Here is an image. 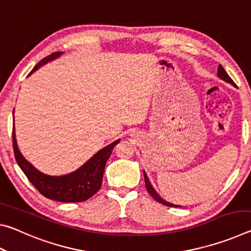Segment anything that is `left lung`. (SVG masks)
Returning a JSON list of instances; mask_svg holds the SVG:
<instances>
[{
	"instance_id": "left-lung-1",
	"label": "left lung",
	"mask_w": 251,
	"mask_h": 251,
	"mask_svg": "<svg viewBox=\"0 0 251 251\" xmlns=\"http://www.w3.org/2000/svg\"><path fill=\"white\" fill-rule=\"evenodd\" d=\"M217 75H218V77H219V78L224 79L225 82L230 83L231 85H233V86H236V84L233 83V80H232L230 77H229V75L226 73V71L224 70V67H223L222 65H219V66H218ZM144 178H145V185H146V188H147V190H148V193H150V194L151 195V197L154 198L156 201H158V202H160V203H163V205H165V206H168V207H180V206L174 205V203H171V202H168V201H164V199L161 198V197L159 196V195L156 193V190L154 189V187L151 186V181H150V179H148V177H147V175H146V173H145V172H144Z\"/></svg>"
}]
</instances>
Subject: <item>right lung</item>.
<instances>
[{
    "mask_svg": "<svg viewBox=\"0 0 251 251\" xmlns=\"http://www.w3.org/2000/svg\"><path fill=\"white\" fill-rule=\"evenodd\" d=\"M61 55V52H55L49 55L48 57L43 58L39 64L35 65L28 75L33 74L41 66L57 58ZM12 136H13V148L16 163L26 175L28 180L46 198L63 202L84 201L99 192L101 186V180H103L105 165L112 154L113 148L121 141V139H117L114 143L101 148L75 172L63 176H50L36 169L21 154L18 144H16L14 127Z\"/></svg>",
    "mask_w": 251,
    "mask_h": 251,
    "instance_id": "right-lung-1",
    "label": "right lung"
}]
</instances>
